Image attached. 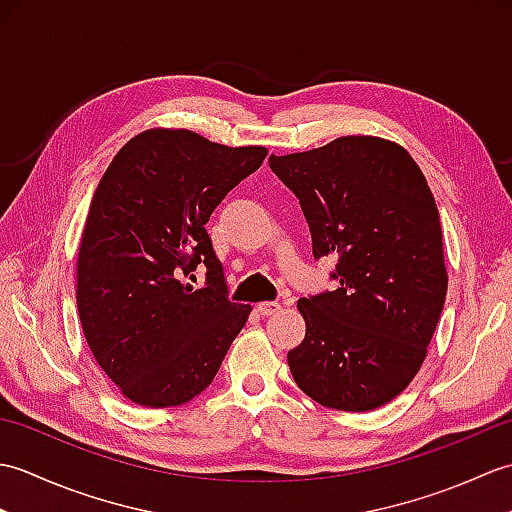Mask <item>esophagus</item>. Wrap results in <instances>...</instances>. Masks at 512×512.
I'll use <instances>...</instances> for the list:
<instances>
[{
	"label": "esophagus",
	"mask_w": 512,
	"mask_h": 512,
	"mask_svg": "<svg viewBox=\"0 0 512 512\" xmlns=\"http://www.w3.org/2000/svg\"><path fill=\"white\" fill-rule=\"evenodd\" d=\"M279 310H281V306L277 301H264L257 306V312L262 314V317H273V314H277Z\"/></svg>",
	"instance_id": "1"
}]
</instances>
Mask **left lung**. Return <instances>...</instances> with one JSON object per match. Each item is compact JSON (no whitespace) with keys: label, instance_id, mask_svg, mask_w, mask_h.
I'll return each instance as SVG.
<instances>
[{"label":"left lung","instance_id":"left-lung-1","mask_svg":"<svg viewBox=\"0 0 512 512\" xmlns=\"http://www.w3.org/2000/svg\"><path fill=\"white\" fill-rule=\"evenodd\" d=\"M268 165L299 198L314 259L334 257L339 281L297 303L306 339L288 352L292 378L323 407H383L418 374L447 299L429 184L405 149L376 136H343Z\"/></svg>","mask_w":512,"mask_h":512}]
</instances>
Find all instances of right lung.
I'll use <instances>...</instances> for the list:
<instances>
[{
    "label": "right lung",
    "instance_id": "right-lung-1",
    "mask_svg": "<svg viewBox=\"0 0 512 512\" xmlns=\"http://www.w3.org/2000/svg\"><path fill=\"white\" fill-rule=\"evenodd\" d=\"M266 147H226L189 129H147L94 191L76 262L85 341L136 405L176 407L213 383L250 306L228 286L204 224ZM200 263L205 288L184 285Z\"/></svg>",
    "mask_w": 512,
    "mask_h": 512
}]
</instances>
